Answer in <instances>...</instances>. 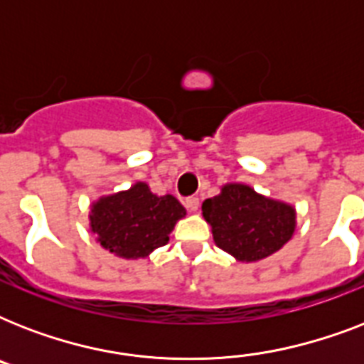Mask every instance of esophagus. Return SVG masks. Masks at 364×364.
I'll use <instances>...</instances> for the list:
<instances>
[{
  "label": "esophagus",
  "instance_id": "esophagus-1",
  "mask_svg": "<svg viewBox=\"0 0 364 364\" xmlns=\"http://www.w3.org/2000/svg\"><path fill=\"white\" fill-rule=\"evenodd\" d=\"M185 205H187L188 211H198L200 208V200L196 196H191V198L185 200Z\"/></svg>",
  "mask_w": 364,
  "mask_h": 364
}]
</instances>
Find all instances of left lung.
<instances>
[{
	"instance_id": "8db88e82",
	"label": "left lung",
	"mask_w": 364,
	"mask_h": 364,
	"mask_svg": "<svg viewBox=\"0 0 364 364\" xmlns=\"http://www.w3.org/2000/svg\"><path fill=\"white\" fill-rule=\"evenodd\" d=\"M202 215L217 247L245 264L279 251L296 230L294 205L257 193L245 183L223 185L217 196L204 200Z\"/></svg>"
}]
</instances>
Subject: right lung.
I'll return each instance as SVG.
<instances>
[{
	"label": "right lung",
	"instance_id": "1",
	"mask_svg": "<svg viewBox=\"0 0 364 364\" xmlns=\"http://www.w3.org/2000/svg\"><path fill=\"white\" fill-rule=\"evenodd\" d=\"M185 215L187 210L176 196H156L147 183L136 181L126 191L94 200L88 227L105 251L126 260H139L170 242L176 223Z\"/></svg>",
	"mask_w": 364,
	"mask_h": 364
}]
</instances>
